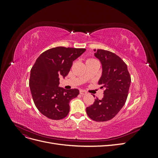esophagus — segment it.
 <instances>
[{"mask_svg":"<svg viewBox=\"0 0 158 158\" xmlns=\"http://www.w3.org/2000/svg\"><path fill=\"white\" fill-rule=\"evenodd\" d=\"M80 94L81 95H85V94H87V92H85V91H84V90H80Z\"/></svg>","mask_w":158,"mask_h":158,"instance_id":"1","label":"esophagus"}]
</instances>
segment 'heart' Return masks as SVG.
<instances>
[{
	"label": "heart",
	"instance_id": "1",
	"mask_svg": "<svg viewBox=\"0 0 158 158\" xmlns=\"http://www.w3.org/2000/svg\"><path fill=\"white\" fill-rule=\"evenodd\" d=\"M94 60V59H89L88 60Z\"/></svg>",
	"mask_w": 158,
	"mask_h": 158
}]
</instances>
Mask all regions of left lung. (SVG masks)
Masks as SVG:
<instances>
[{
    "instance_id": "1",
    "label": "left lung",
    "mask_w": 158,
    "mask_h": 158,
    "mask_svg": "<svg viewBox=\"0 0 158 158\" xmlns=\"http://www.w3.org/2000/svg\"><path fill=\"white\" fill-rule=\"evenodd\" d=\"M94 55L102 66L98 84L102 85L101 88H105L104 95L101 100L95 99L92 106L86 108V113L95 121H107L115 116L125 105L131 78L127 64L116 54L98 49Z\"/></svg>"
}]
</instances>
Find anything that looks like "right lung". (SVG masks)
<instances>
[{"label":"right lung","instance_id":"add662e5","mask_svg":"<svg viewBox=\"0 0 158 158\" xmlns=\"http://www.w3.org/2000/svg\"><path fill=\"white\" fill-rule=\"evenodd\" d=\"M85 51L56 47L41 53L32 66L29 85L33 102L47 118L60 120L69 114V102L78 96L79 90L59 87V76H67L73 61Z\"/></svg>","mask_w":158,"mask_h":158}]
</instances>
